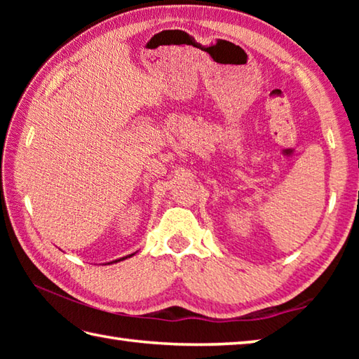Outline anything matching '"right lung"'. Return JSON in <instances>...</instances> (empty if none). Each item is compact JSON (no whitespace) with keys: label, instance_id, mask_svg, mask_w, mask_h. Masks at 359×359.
I'll return each instance as SVG.
<instances>
[{"label":"right lung","instance_id":"right-lung-1","mask_svg":"<svg viewBox=\"0 0 359 359\" xmlns=\"http://www.w3.org/2000/svg\"><path fill=\"white\" fill-rule=\"evenodd\" d=\"M133 255H135V253H131V255H126V257H123V258H118V259H115V261H111V263H107V264H112V263H118V261H123V259H126V258H130V257H133Z\"/></svg>","mask_w":359,"mask_h":359}]
</instances>
